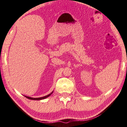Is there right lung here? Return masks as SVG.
Wrapping results in <instances>:
<instances>
[{
	"instance_id": "right-lung-1",
	"label": "right lung",
	"mask_w": 127,
	"mask_h": 127,
	"mask_svg": "<svg viewBox=\"0 0 127 127\" xmlns=\"http://www.w3.org/2000/svg\"><path fill=\"white\" fill-rule=\"evenodd\" d=\"M53 91L52 93H50V94H48V95H45L44 96H42V97H40V98H32V97H31V96H26V95H24L25 97H26L27 98L29 99H31V100H42V99H44L48 98V96H49L51 95V94L53 93Z\"/></svg>"
}]
</instances>
